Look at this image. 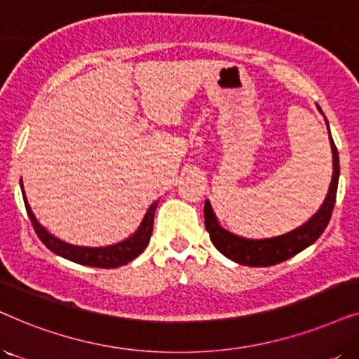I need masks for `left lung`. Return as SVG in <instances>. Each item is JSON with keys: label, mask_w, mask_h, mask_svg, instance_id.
I'll use <instances>...</instances> for the list:
<instances>
[{"label": "left lung", "mask_w": 359, "mask_h": 359, "mask_svg": "<svg viewBox=\"0 0 359 359\" xmlns=\"http://www.w3.org/2000/svg\"><path fill=\"white\" fill-rule=\"evenodd\" d=\"M318 111L322 112L320 107H318ZM325 124L328 129V135H330V127H328L327 119ZM330 147L333 154V175L330 188H328L327 198L320 205V209H318L306 224L297 227L296 230H292V232L279 235V237L263 240L243 238L235 233H230L229 230H225L224 227H220L219 220L215 217L212 210V205H210L209 201H205L204 224L214 247L217 248L224 257L230 258L232 262L238 264H245V266H273V264H278L292 258L294 255L302 252L304 248L311 247V245L323 233V230H325L328 222H330L333 205H335L338 176H340V160H338V150L335 144H333L332 135Z\"/></svg>", "instance_id": "left-lung-1"}]
</instances>
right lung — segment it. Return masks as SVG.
I'll list each match as a JSON object with an SVG mask.
<instances>
[{
  "label": "right lung",
  "mask_w": 359,
  "mask_h": 359,
  "mask_svg": "<svg viewBox=\"0 0 359 359\" xmlns=\"http://www.w3.org/2000/svg\"><path fill=\"white\" fill-rule=\"evenodd\" d=\"M21 191L24 204H26V210L29 219L34 225V230H36L37 237L42 240V243L53 252L58 257L70 259L73 263L85 264V266H95V268H119L122 264H127L132 259L139 257V255L147 248V245L150 242L151 230H154V217L156 205H158V201H155L154 204L150 205L149 210H147L144 220H142L140 227L135 230V233H132L129 238L122 240L119 243L109 245V247H76V245L62 242L57 237H53L52 233H48L46 229L39 224V220L34 215L31 205L27 203L26 193H24V186L21 180Z\"/></svg>",
  "instance_id": "obj_1"
}]
</instances>
